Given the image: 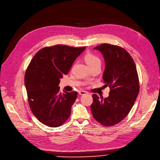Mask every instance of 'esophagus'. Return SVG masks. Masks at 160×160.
I'll list each match as a JSON object with an SVG mask.
<instances>
[{
  "label": "esophagus",
  "instance_id": "esophagus-1",
  "mask_svg": "<svg viewBox=\"0 0 160 160\" xmlns=\"http://www.w3.org/2000/svg\"><path fill=\"white\" fill-rule=\"evenodd\" d=\"M78 93L80 95H86L87 94V92L84 91V90H80V91H79Z\"/></svg>",
  "mask_w": 160,
  "mask_h": 160
}]
</instances>
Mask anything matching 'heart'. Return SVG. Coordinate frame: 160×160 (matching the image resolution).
<instances>
[{
	"label": "heart",
	"instance_id": "b5f03b06",
	"mask_svg": "<svg viewBox=\"0 0 160 160\" xmlns=\"http://www.w3.org/2000/svg\"><path fill=\"white\" fill-rule=\"evenodd\" d=\"M84 59L89 67L97 64H101L100 59L97 55L91 53H86L84 56Z\"/></svg>",
	"mask_w": 160,
	"mask_h": 160
}]
</instances>
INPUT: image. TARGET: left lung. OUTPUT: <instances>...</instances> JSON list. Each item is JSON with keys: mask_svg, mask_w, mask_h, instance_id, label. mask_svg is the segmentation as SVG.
<instances>
[{"mask_svg": "<svg viewBox=\"0 0 160 160\" xmlns=\"http://www.w3.org/2000/svg\"><path fill=\"white\" fill-rule=\"evenodd\" d=\"M93 49L99 50L105 59L104 86H108L110 91L105 99L93 94L91 110L94 118L102 126H114L128 116L138 96L137 68L133 58L122 48L102 44Z\"/></svg>", "mask_w": 160, "mask_h": 160, "instance_id": "8db88e82", "label": "left lung"}]
</instances>
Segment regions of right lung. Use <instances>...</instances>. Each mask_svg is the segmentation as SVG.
Instances as JSON below:
<instances>
[{
  "mask_svg": "<svg viewBox=\"0 0 160 160\" xmlns=\"http://www.w3.org/2000/svg\"><path fill=\"white\" fill-rule=\"evenodd\" d=\"M86 47L55 45L44 48L33 57L25 74L31 110L37 118L51 128L63 124L71 112L77 92H59L63 75H67Z\"/></svg>",
  "mask_w": 160,
  "mask_h": 160,
  "instance_id": "obj_1",
  "label": "right lung"
}]
</instances>
